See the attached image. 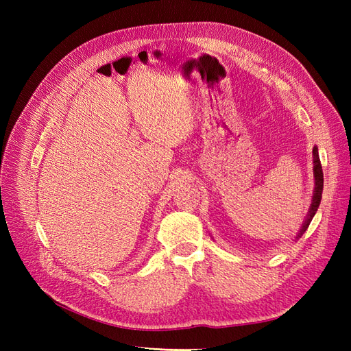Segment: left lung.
Masks as SVG:
<instances>
[{"mask_svg":"<svg viewBox=\"0 0 351 351\" xmlns=\"http://www.w3.org/2000/svg\"><path fill=\"white\" fill-rule=\"evenodd\" d=\"M313 180H315V187H313V196H312V204L309 208V212H307L306 219L303 221L302 228L299 231V234L295 236V240H299L304 231L309 227L312 218L315 217L317 208H319L321 199H322V190H324V173H322V165H321V159H319V154H317V147H313Z\"/></svg>","mask_w":351,"mask_h":351,"instance_id":"1","label":"left lung"}]
</instances>
